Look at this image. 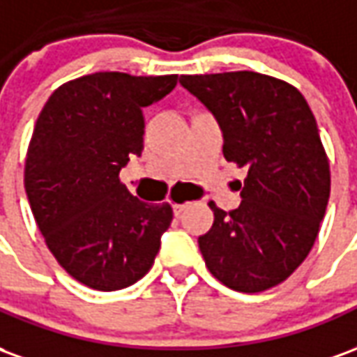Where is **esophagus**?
Listing matches in <instances>:
<instances>
[{
	"label": "esophagus",
	"instance_id": "esophagus-1",
	"mask_svg": "<svg viewBox=\"0 0 357 357\" xmlns=\"http://www.w3.org/2000/svg\"><path fill=\"white\" fill-rule=\"evenodd\" d=\"M189 204H191V202H187V201L174 202V214H176V216H179V214H181V212H183V210H185Z\"/></svg>",
	"mask_w": 357,
	"mask_h": 357
}]
</instances>
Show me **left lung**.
<instances>
[{
  "instance_id": "left-lung-1",
  "label": "left lung",
  "mask_w": 357,
  "mask_h": 357,
  "mask_svg": "<svg viewBox=\"0 0 357 357\" xmlns=\"http://www.w3.org/2000/svg\"><path fill=\"white\" fill-rule=\"evenodd\" d=\"M179 84L216 116L225 160L248 170L239 208L208 204L214 224L199 237L204 264L233 291H268L306 260L329 202V158L314 112L294 86L250 70Z\"/></svg>"
}]
</instances>
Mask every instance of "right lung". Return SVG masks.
Returning a JSON list of instances; mask_svg holds the SVG:
<instances>
[{"label":"right lung","instance_id":"obj_1","mask_svg":"<svg viewBox=\"0 0 357 357\" xmlns=\"http://www.w3.org/2000/svg\"><path fill=\"white\" fill-rule=\"evenodd\" d=\"M176 84L178 74H88L55 89L38 116L24 164L28 202L59 266L89 289L139 281L170 227L168 202H141L118 176L143 151V107Z\"/></svg>","mask_w":357,"mask_h":357}]
</instances>
